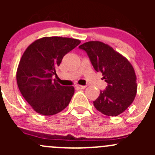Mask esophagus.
<instances>
[{"label":"esophagus","mask_w":155,"mask_h":155,"mask_svg":"<svg viewBox=\"0 0 155 155\" xmlns=\"http://www.w3.org/2000/svg\"><path fill=\"white\" fill-rule=\"evenodd\" d=\"M76 88H78V89H85V87H86V86H85V85H76Z\"/></svg>","instance_id":"34e87169"}]
</instances>
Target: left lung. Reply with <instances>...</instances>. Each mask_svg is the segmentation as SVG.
I'll return each instance as SVG.
<instances>
[{
    "label": "left lung",
    "instance_id": "obj_1",
    "mask_svg": "<svg viewBox=\"0 0 155 155\" xmlns=\"http://www.w3.org/2000/svg\"><path fill=\"white\" fill-rule=\"evenodd\" d=\"M79 48L86 51L94 70L102 73V79L108 84L93 102L94 107L108 116L122 113L134 101L137 91V76L130 62L102 42H87Z\"/></svg>",
    "mask_w": 155,
    "mask_h": 155
}]
</instances>
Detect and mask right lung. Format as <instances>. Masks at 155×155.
<instances>
[{
	"label": "right lung",
	"mask_w": 155,
	"mask_h": 155,
	"mask_svg": "<svg viewBox=\"0 0 155 155\" xmlns=\"http://www.w3.org/2000/svg\"><path fill=\"white\" fill-rule=\"evenodd\" d=\"M80 43L77 39L45 37L33 42L23 53L16 72L17 84L37 113L55 115L70 104L74 87L61 85L52 76L64 56Z\"/></svg>",
	"instance_id": "right-lung-1"
}]
</instances>
